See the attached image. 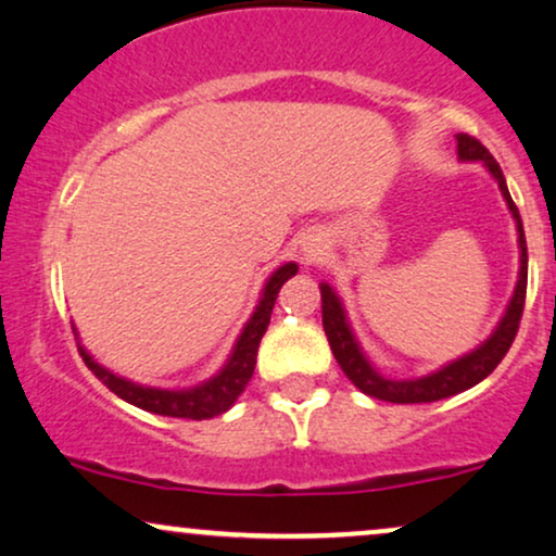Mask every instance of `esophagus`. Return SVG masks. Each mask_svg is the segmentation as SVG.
Returning a JSON list of instances; mask_svg holds the SVG:
<instances>
[{
  "label": "esophagus",
  "mask_w": 556,
  "mask_h": 556,
  "mask_svg": "<svg viewBox=\"0 0 556 556\" xmlns=\"http://www.w3.org/2000/svg\"><path fill=\"white\" fill-rule=\"evenodd\" d=\"M301 255H304L306 263H312V260H317L321 255V239L317 237H309L304 244H301Z\"/></svg>",
  "instance_id": "obj_1"
}]
</instances>
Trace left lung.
Segmentation results:
<instances>
[{"mask_svg":"<svg viewBox=\"0 0 556 556\" xmlns=\"http://www.w3.org/2000/svg\"><path fill=\"white\" fill-rule=\"evenodd\" d=\"M456 152L462 162H482L484 169L495 177L500 193H503L508 211L513 214L518 231V250H520V267H518V280L516 291L508 301V309H505L503 319L497 321V327L482 345H477L475 351L464 353L462 358L445 363L438 371L420 376V379H387L374 368V363L366 358L361 342L355 340V332L348 321L345 306L330 283H319L321 291V325H325V334L330 340L334 361L340 363L342 374L351 379L363 394L376 396V400L394 402V404H422V402H438L445 396H454L458 392H467L482 379L495 371L497 363L505 358V353L510 351L513 340H516L520 314H523L526 304V280H529V252H526V235H523V222L508 193V185H505L503 169L495 162L488 149L479 143L475 136L456 134Z\"/></svg>","mask_w":556,"mask_h":556,"instance_id":"obj_1","label":"left lung"}]
</instances>
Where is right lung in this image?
<instances>
[{
  "label": "right lung",
  "instance_id": "add662e5",
  "mask_svg": "<svg viewBox=\"0 0 556 556\" xmlns=\"http://www.w3.org/2000/svg\"><path fill=\"white\" fill-rule=\"evenodd\" d=\"M296 273H299L296 263H286L265 280L255 312H252V317L247 319L242 332H239V338L235 342V348H231L229 358H226V363L222 366V371L211 376L208 381L195 383V387L190 389H160V387H143V383L128 381L118 374L108 371L105 366H100V363L79 345L81 358H85L89 371L98 376V379L105 383L113 394H118L121 400L134 404V407H141L147 409V413L164 415V417L211 420V417L226 413V409L237 402V396L244 392L247 381H250L252 374H255L257 348L267 330V325H270V314H273V306H276L280 286H283L289 278L296 276Z\"/></svg>",
  "mask_w": 556,
  "mask_h": 556
}]
</instances>
